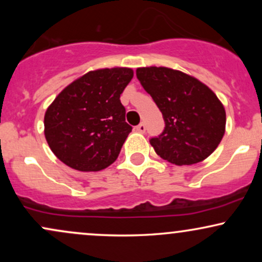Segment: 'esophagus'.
I'll use <instances>...</instances> for the list:
<instances>
[{
    "mask_svg": "<svg viewBox=\"0 0 262 262\" xmlns=\"http://www.w3.org/2000/svg\"><path fill=\"white\" fill-rule=\"evenodd\" d=\"M145 129H146V127L144 123H140L139 125H137V127H135V130L139 132V133H145Z\"/></svg>",
    "mask_w": 262,
    "mask_h": 262,
    "instance_id": "esophagus-1",
    "label": "esophagus"
}]
</instances>
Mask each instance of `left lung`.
Listing matches in <instances>:
<instances>
[{
  "mask_svg": "<svg viewBox=\"0 0 262 262\" xmlns=\"http://www.w3.org/2000/svg\"><path fill=\"white\" fill-rule=\"evenodd\" d=\"M137 77L164 117V132L150 139L156 154L179 166L208 158L225 133L217 95L196 77L164 66L138 68Z\"/></svg>",
  "mask_w": 262,
  "mask_h": 262,
  "instance_id": "left-lung-1",
  "label": "left lung"
}]
</instances>
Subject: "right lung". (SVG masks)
I'll return each mask as SVG.
<instances>
[{
  "label": "right lung",
  "mask_w": 262,
  "mask_h": 262,
  "mask_svg": "<svg viewBox=\"0 0 262 262\" xmlns=\"http://www.w3.org/2000/svg\"><path fill=\"white\" fill-rule=\"evenodd\" d=\"M133 75L129 68L89 71L56 96L45 112L44 134L60 161L89 172L117 160L132 132L119 97Z\"/></svg>",
  "instance_id": "1"
}]
</instances>
